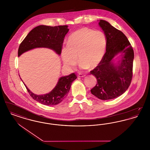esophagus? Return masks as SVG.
I'll use <instances>...</instances> for the list:
<instances>
[{"label":"esophagus","instance_id":"34e87169","mask_svg":"<svg viewBox=\"0 0 150 150\" xmlns=\"http://www.w3.org/2000/svg\"><path fill=\"white\" fill-rule=\"evenodd\" d=\"M78 76L80 78H83V77L86 76V75H84L83 74H79Z\"/></svg>","mask_w":150,"mask_h":150}]
</instances>
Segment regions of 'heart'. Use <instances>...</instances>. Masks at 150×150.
<instances>
[{
	"mask_svg": "<svg viewBox=\"0 0 150 150\" xmlns=\"http://www.w3.org/2000/svg\"><path fill=\"white\" fill-rule=\"evenodd\" d=\"M107 45L105 34L101 31L83 28L72 33L61 56L64 66L73 70L78 63L81 69L94 68L104 56Z\"/></svg>",
	"mask_w": 150,
	"mask_h": 150,
	"instance_id": "b5f03b06",
	"label": "heart"
}]
</instances>
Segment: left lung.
Returning <instances> with one entry per match:
<instances>
[{"label": "left lung", "mask_w": 150, "mask_h": 150, "mask_svg": "<svg viewBox=\"0 0 150 150\" xmlns=\"http://www.w3.org/2000/svg\"><path fill=\"white\" fill-rule=\"evenodd\" d=\"M98 24L106 36L107 45L102 61L91 71L97 80L91 92L100 100H111L120 96L131 83L134 51L121 31L103 20ZM119 54L121 60L115 64L113 58Z\"/></svg>", "instance_id": "1"}]
</instances>
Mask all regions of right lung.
<instances>
[{
	"label": "right lung",
	"mask_w": 150,
	"mask_h": 150,
	"mask_svg": "<svg viewBox=\"0 0 150 150\" xmlns=\"http://www.w3.org/2000/svg\"><path fill=\"white\" fill-rule=\"evenodd\" d=\"M69 30L67 25L58 26L40 25L36 27L31 30L20 44L18 56L36 48H49L60 55L64 37ZM76 78L74 73L61 77L54 88L50 93L43 95H37L31 92L23 84L34 100L44 105L51 106L57 105L64 100L70 91L72 83Z\"/></svg>",
	"instance_id": "right-lung-1"
}]
</instances>
